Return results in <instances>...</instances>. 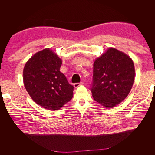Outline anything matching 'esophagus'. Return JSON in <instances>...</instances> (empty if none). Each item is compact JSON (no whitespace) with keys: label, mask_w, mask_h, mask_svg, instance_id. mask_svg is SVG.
I'll return each instance as SVG.
<instances>
[{"label":"esophagus","mask_w":155,"mask_h":155,"mask_svg":"<svg viewBox=\"0 0 155 155\" xmlns=\"http://www.w3.org/2000/svg\"><path fill=\"white\" fill-rule=\"evenodd\" d=\"M83 84V82H81V83H74V87H75V88H78V87H79L80 85H82Z\"/></svg>","instance_id":"34e87169"}]
</instances>
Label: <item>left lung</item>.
<instances>
[{
    "label": "left lung",
    "mask_w": 155,
    "mask_h": 155,
    "mask_svg": "<svg viewBox=\"0 0 155 155\" xmlns=\"http://www.w3.org/2000/svg\"><path fill=\"white\" fill-rule=\"evenodd\" d=\"M93 67L91 92L94 100L106 109L120 104L129 95L134 83L132 59L110 47L95 59Z\"/></svg>",
    "instance_id": "1"
}]
</instances>
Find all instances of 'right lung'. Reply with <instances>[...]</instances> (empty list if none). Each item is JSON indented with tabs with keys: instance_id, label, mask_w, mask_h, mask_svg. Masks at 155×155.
<instances>
[{
	"instance_id": "add662e5",
	"label": "right lung",
	"mask_w": 155,
	"mask_h": 155,
	"mask_svg": "<svg viewBox=\"0 0 155 155\" xmlns=\"http://www.w3.org/2000/svg\"><path fill=\"white\" fill-rule=\"evenodd\" d=\"M62 59L49 48L35 53L23 69L26 91L37 105L59 110L73 97L74 87L60 72Z\"/></svg>"
}]
</instances>
